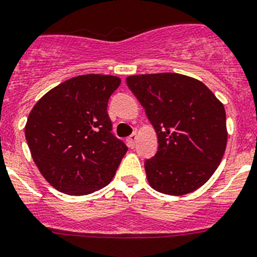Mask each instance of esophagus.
I'll return each mask as SVG.
<instances>
[{
  "label": "esophagus",
  "mask_w": 257,
  "mask_h": 257,
  "mask_svg": "<svg viewBox=\"0 0 257 257\" xmlns=\"http://www.w3.org/2000/svg\"><path fill=\"white\" fill-rule=\"evenodd\" d=\"M137 139H139V137H137V135H136V133H133V135L129 136L128 140H126V141H128V145L131 146V148H132V149L136 146V142H137Z\"/></svg>",
  "instance_id": "esophagus-1"
}]
</instances>
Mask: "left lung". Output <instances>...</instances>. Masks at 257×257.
I'll return each mask as SVG.
<instances>
[{"label": "left lung", "instance_id": "left-lung-1", "mask_svg": "<svg viewBox=\"0 0 257 257\" xmlns=\"http://www.w3.org/2000/svg\"><path fill=\"white\" fill-rule=\"evenodd\" d=\"M158 137V152L145 162L153 189L183 196L214 174L227 144L225 107L201 81L179 73L126 77Z\"/></svg>", "mask_w": 257, "mask_h": 257}]
</instances>
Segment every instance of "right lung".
I'll list each match as a JSON object with an SVG mask.
<instances>
[{
    "instance_id": "1",
    "label": "right lung",
    "mask_w": 257,
    "mask_h": 257,
    "mask_svg": "<svg viewBox=\"0 0 257 257\" xmlns=\"http://www.w3.org/2000/svg\"><path fill=\"white\" fill-rule=\"evenodd\" d=\"M120 83L116 75H78L32 107L26 140L40 174L57 191L88 195L115 176L128 148L111 133L107 103Z\"/></svg>"
}]
</instances>
